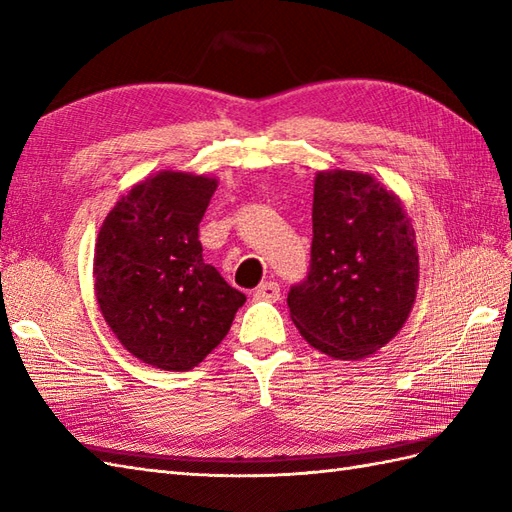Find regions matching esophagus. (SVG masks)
<instances>
[{"mask_svg":"<svg viewBox=\"0 0 512 512\" xmlns=\"http://www.w3.org/2000/svg\"><path fill=\"white\" fill-rule=\"evenodd\" d=\"M253 296L257 300H270V303H277V300L281 298V287L277 281H266L257 287Z\"/></svg>","mask_w":512,"mask_h":512,"instance_id":"1","label":"esophagus"}]
</instances>
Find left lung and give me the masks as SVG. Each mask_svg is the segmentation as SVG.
Returning a JSON list of instances; mask_svg holds the SVG:
<instances>
[{
  "instance_id": "left-lung-1",
  "label": "left lung",
  "mask_w": 512,
  "mask_h": 512,
  "mask_svg": "<svg viewBox=\"0 0 512 512\" xmlns=\"http://www.w3.org/2000/svg\"><path fill=\"white\" fill-rule=\"evenodd\" d=\"M309 272L287 307L307 342L335 359L381 350L411 313L419 279L415 231L400 199L355 170L313 186Z\"/></svg>"
}]
</instances>
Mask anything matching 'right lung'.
<instances>
[{
    "label": "right lung",
    "mask_w": 512,
    "mask_h": 512,
    "mask_svg": "<svg viewBox=\"0 0 512 512\" xmlns=\"http://www.w3.org/2000/svg\"><path fill=\"white\" fill-rule=\"evenodd\" d=\"M216 179L160 173L114 205L95 248V292L121 344L153 368L186 372L231 329L246 296L203 261L199 225Z\"/></svg>",
    "instance_id": "right-lung-1"
}]
</instances>
